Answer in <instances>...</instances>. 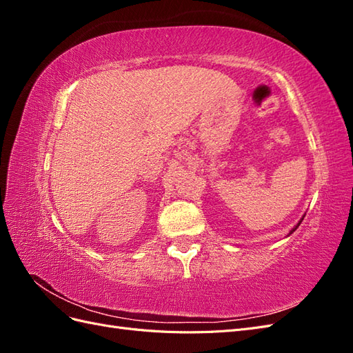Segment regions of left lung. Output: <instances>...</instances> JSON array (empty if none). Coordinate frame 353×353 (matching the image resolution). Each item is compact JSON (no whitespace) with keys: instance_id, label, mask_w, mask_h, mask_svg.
I'll use <instances>...</instances> for the list:
<instances>
[{"instance_id":"obj_1","label":"left lung","mask_w":353,"mask_h":353,"mask_svg":"<svg viewBox=\"0 0 353 353\" xmlns=\"http://www.w3.org/2000/svg\"><path fill=\"white\" fill-rule=\"evenodd\" d=\"M297 227H299V225H297ZM297 227H296V228H297ZM296 228H294V230H296ZM294 230H293V231H294ZM293 231H292V232H293ZM292 232H290V234H292Z\"/></svg>"}]
</instances>
